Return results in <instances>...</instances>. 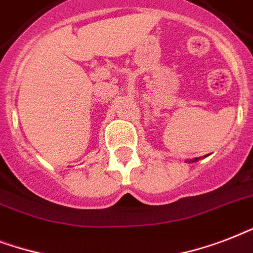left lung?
Instances as JSON below:
<instances>
[{
	"mask_svg": "<svg viewBox=\"0 0 253 253\" xmlns=\"http://www.w3.org/2000/svg\"><path fill=\"white\" fill-rule=\"evenodd\" d=\"M197 160H198V158L194 159V160H190V162H189V163H194V162H197Z\"/></svg>",
	"mask_w": 253,
	"mask_h": 253,
	"instance_id": "obj_1",
	"label": "left lung"
}]
</instances>
